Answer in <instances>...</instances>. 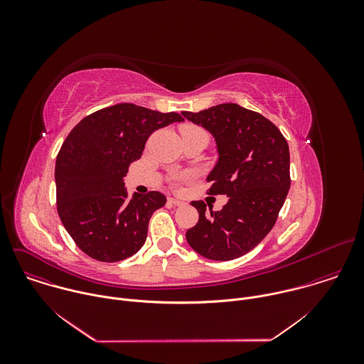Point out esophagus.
<instances>
[{
    "label": "esophagus",
    "mask_w": 364,
    "mask_h": 364,
    "mask_svg": "<svg viewBox=\"0 0 364 364\" xmlns=\"http://www.w3.org/2000/svg\"><path fill=\"white\" fill-rule=\"evenodd\" d=\"M168 203H171L172 206H183L185 202L179 200V199H175V198H168Z\"/></svg>",
    "instance_id": "34e87169"
}]
</instances>
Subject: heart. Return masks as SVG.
<instances>
[{"mask_svg":"<svg viewBox=\"0 0 364 364\" xmlns=\"http://www.w3.org/2000/svg\"><path fill=\"white\" fill-rule=\"evenodd\" d=\"M183 129H196V127H193V126H185Z\"/></svg>","mask_w":364,"mask_h":364,"instance_id":"obj_1","label":"heart"}]
</instances>
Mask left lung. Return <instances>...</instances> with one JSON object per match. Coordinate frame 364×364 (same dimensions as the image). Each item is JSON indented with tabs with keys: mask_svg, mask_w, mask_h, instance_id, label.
<instances>
[{
	"mask_svg": "<svg viewBox=\"0 0 364 364\" xmlns=\"http://www.w3.org/2000/svg\"><path fill=\"white\" fill-rule=\"evenodd\" d=\"M213 136L217 162L208 175L210 195H227L220 211L192 202L199 221L186 231L188 244L213 260L240 258L273 228L290 189V153L280 130L266 117L237 104L182 112Z\"/></svg>",
	"mask_w": 364,
	"mask_h": 364,
	"instance_id": "8db88e82",
	"label": "left lung"
}]
</instances>
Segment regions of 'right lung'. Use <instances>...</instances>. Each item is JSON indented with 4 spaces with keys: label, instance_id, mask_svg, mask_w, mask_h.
<instances>
[{
    "label": "right lung",
    "instance_id": "obj_1",
    "mask_svg": "<svg viewBox=\"0 0 364 364\" xmlns=\"http://www.w3.org/2000/svg\"><path fill=\"white\" fill-rule=\"evenodd\" d=\"M175 122L183 117L117 104L84 117L67 136L54 168L57 211L88 257L117 262L144 245L150 218L166 198L159 192L129 198L123 178L150 134Z\"/></svg>",
    "mask_w": 364,
    "mask_h": 364
}]
</instances>
